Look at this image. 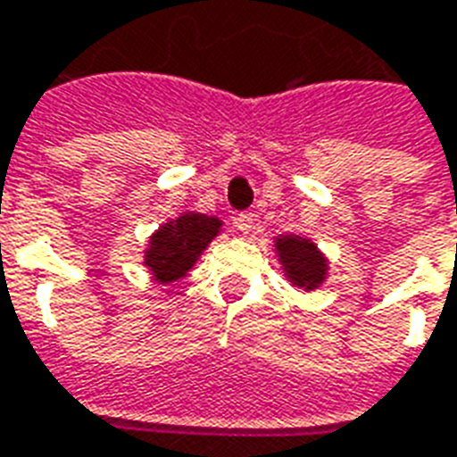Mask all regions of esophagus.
<instances>
[{
	"label": "esophagus",
	"mask_w": 457,
	"mask_h": 457,
	"mask_svg": "<svg viewBox=\"0 0 457 457\" xmlns=\"http://www.w3.org/2000/svg\"><path fill=\"white\" fill-rule=\"evenodd\" d=\"M253 220H256V218H253V213H239L235 218V228L239 229L242 235H249V232L253 229Z\"/></svg>",
	"instance_id": "1"
}]
</instances>
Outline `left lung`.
Masks as SVG:
<instances>
[{"mask_svg":"<svg viewBox=\"0 0 457 457\" xmlns=\"http://www.w3.org/2000/svg\"><path fill=\"white\" fill-rule=\"evenodd\" d=\"M275 253L285 270V278L292 287L299 290H316L321 287L328 273V261L319 252V246L299 235H283L275 239Z\"/></svg>","mask_w":457,"mask_h":457,"instance_id":"left-lung-1","label":"left lung"}]
</instances>
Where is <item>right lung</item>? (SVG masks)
Listing matches in <instances>:
<instances>
[{
	"label": "right lung",
	"instance_id": "add662e5",
	"mask_svg": "<svg viewBox=\"0 0 457 457\" xmlns=\"http://www.w3.org/2000/svg\"><path fill=\"white\" fill-rule=\"evenodd\" d=\"M222 220L215 215L182 213L155 229L145 249L144 266L160 285L174 283L189 273L208 244L220 235Z\"/></svg>",
	"mask_w": 457,
	"mask_h": 457
}]
</instances>
